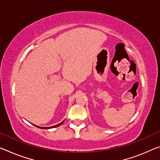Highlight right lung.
Masks as SVG:
<instances>
[{
	"instance_id": "right-lung-1",
	"label": "right lung",
	"mask_w": 160,
	"mask_h": 160,
	"mask_svg": "<svg viewBox=\"0 0 160 160\" xmlns=\"http://www.w3.org/2000/svg\"><path fill=\"white\" fill-rule=\"evenodd\" d=\"M64 122V121H62V122H60V123H59L58 124V125H54V126H52V127H48V128H42V127H39V126H37V125H35V127H37V128H40V129H50V128H57V127H58V126H60V125H61Z\"/></svg>"
}]
</instances>
